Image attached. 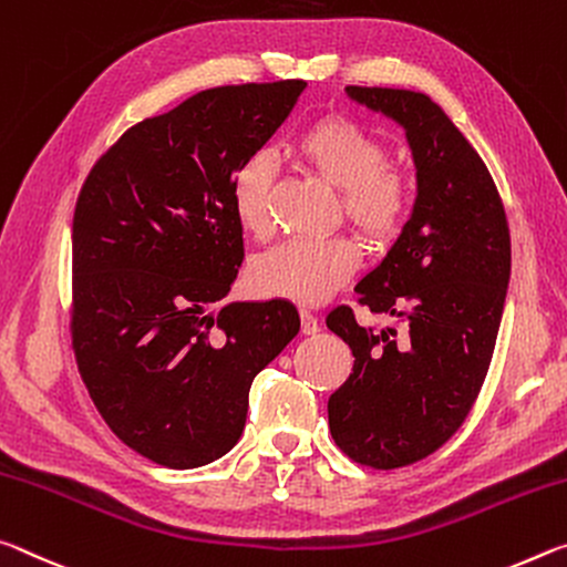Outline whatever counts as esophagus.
Here are the masks:
<instances>
[{
    "label": "esophagus",
    "mask_w": 567,
    "mask_h": 567,
    "mask_svg": "<svg viewBox=\"0 0 567 567\" xmlns=\"http://www.w3.org/2000/svg\"><path fill=\"white\" fill-rule=\"evenodd\" d=\"M321 327H319V319L317 313H311L309 309H301V331L303 333H317Z\"/></svg>",
    "instance_id": "obj_1"
}]
</instances>
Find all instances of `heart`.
Instances as JSON below:
<instances>
[{"label": "heart", "mask_w": 567, "mask_h": 567, "mask_svg": "<svg viewBox=\"0 0 567 567\" xmlns=\"http://www.w3.org/2000/svg\"><path fill=\"white\" fill-rule=\"evenodd\" d=\"M296 161L339 188V213L371 246H386L412 210L414 185L410 173L386 161L389 151L354 120L329 115L309 125L293 141ZM234 210L248 234H271L274 165L254 155L234 178ZM361 264V250L351 238L289 240L258 258L250 268V286L261 296L296 303L327 301L344 286Z\"/></svg>", "instance_id": "heart-1"}]
</instances>
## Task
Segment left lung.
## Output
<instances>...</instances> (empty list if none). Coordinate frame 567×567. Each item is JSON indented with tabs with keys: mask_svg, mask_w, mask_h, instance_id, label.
Returning a JSON list of instances; mask_svg holds the SVG:
<instances>
[{
	"mask_svg": "<svg viewBox=\"0 0 567 567\" xmlns=\"http://www.w3.org/2000/svg\"><path fill=\"white\" fill-rule=\"evenodd\" d=\"M347 92L406 127L420 193L392 250L357 284V301L402 331L359 327L347 303L327 317L354 354L329 396V430L357 465L396 470L437 452L477 402L503 319L509 228L487 165L437 102L396 87Z\"/></svg>",
	"mask_w": 567,
	"mask_h": 567,
	"instance_id": "left-lung-1",
	"label": "left lung"
}]
</instances>
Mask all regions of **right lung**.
Listing matches in <instances>:
<instances>
[{
    "instance_id": "1",
    "label": "right lung",
    "mask_w": 567,
    "mask_h": 567,
    "mask_svg": "<svg viewBox=\"0 0 567 567\" xmlns=\"http://www.w3.org/2000/svg\"><path fill=\"white\" fill-rule=\"evenodd\" d=\"M303 87L203 90L127 127L80 188L74 361L110 430L163 467H200L234 447L250 382L299 333V311L284 299L208 309L244 264L236 173Z\"/></svg>"
}]
</instances>
